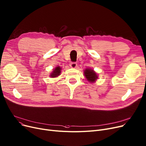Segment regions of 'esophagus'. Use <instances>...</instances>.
<instances>
[{"label": "esophagus", "instance_id": "esophagus-1", "mask_svg": "<svg viewBox=\"0 0 146 146\" xmlns=\"http://www.w3.org/2000/svg\"><path fill=\"white\" fill-rule=\"evenodd\" d=\"M70 66L72 68H76V67H77V63L75 62H71L70 63Z\"/></svg>", "mask_w": 146, "mask_h": 146}]
</instances>
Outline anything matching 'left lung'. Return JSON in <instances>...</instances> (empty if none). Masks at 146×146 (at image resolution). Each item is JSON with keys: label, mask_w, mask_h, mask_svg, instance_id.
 Wrapping results in <instances>:
<instances>
[{"label": "left lung", "mask_w": 146, "mask_h": 146, "mask_svg": "<svg viewBox=\"0 0 146 146\" xmlns=\"http://www.w3.org/2000/svg\"><path fill=\"white\" fill-rule=\"evenodd\" d=\"M84 73H85V76L87 80L90 82L94 83L98 79L96 73L93 70H91V69L86 68Z\"/></svg>", "instance_id": "obj_1"}]
</instances>
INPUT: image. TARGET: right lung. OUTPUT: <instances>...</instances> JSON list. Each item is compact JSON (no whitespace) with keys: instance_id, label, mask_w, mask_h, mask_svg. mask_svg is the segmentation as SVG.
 <instances>
[{"instance_id":"right-lung-1","label":"right lung","mask_w":146,"mask_h":146,"mask_svg":"<svg viewBox=\"0 0 146 146\" xmlns=\"http://www.w3.org/2000/svg\"><path fill=\"white\" fill-rule=\"evenodd\" d=\"M61 68H60V67H56V68L53 70L52 73H51V75H50L51 77V78H56V77H57V76H59L61 73Z\"/></svg>"}]
</instances>
